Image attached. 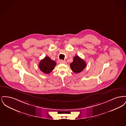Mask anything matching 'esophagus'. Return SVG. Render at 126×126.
I'll return each mask as SVG.
<instances>
[{"label": "esophagus", "mask_w": 126, "mask_h": 126, "mask_svg": "<svg viewBox=\"0 0 126 126\" xmlns=\"http://www.w3.org/2000/svg\"><path fill=\"white\" fill-rule=\"evenodd\" d=\"M60 63H61V64H66V61L65 60H60Z\"/></svg>", "instance_id": "1"}]
</instances>
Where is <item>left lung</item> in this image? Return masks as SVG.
Wrapping results in <instances>:
<instances>
[{
    "instance_id": "obj_1",
    "label": "left lung",
    "mask_w": 126,
    "mask_h": 126,
    "mask_svg": "<svg viewBox=\"0 0 126 126\" xmlns=\"http://www.w3.org/2000/svg\"><path fill=\"white\" fill-rule=\"evenodd\" d=\"M72 71L75 73H78L82 71L86 66V63L83 60L78 56L74 57L73 61L70 65Z\"/></svg>"
}]
</instances>
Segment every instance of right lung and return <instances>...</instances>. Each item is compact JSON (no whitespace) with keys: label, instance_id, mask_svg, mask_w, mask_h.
Wrapping results in <instances>:
<instances>
[{"label":"right lung","instance_id":"1","mask_svg":"<svg viewBox=\"0 0 126 126\" xmlns=\"http://www.w3.org/2000/svg\"><path fill=\"white\" fill-rule=\"evenodd\" d=\"M56 65V63L54 60H51L48 57H45L43 60H41L39 67L43 73L49 74L54 69Z\"/></svg>","mask_w":126,"mask_h":126}]
</instances>
